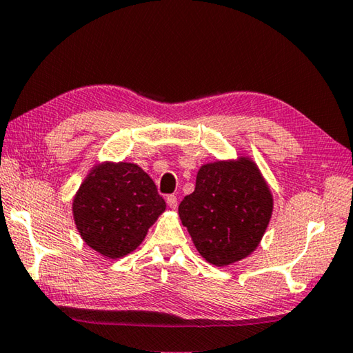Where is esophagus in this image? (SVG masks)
Masks as SVG:
<instances>
[{
	"label": "esophagus",
	"instance_id": "1",
	"mask_svg": "<svg viewBox=\"0 0 353 353\" xmlns=\"http://www.w3.org/2000/svg\"><path fill=\"white\" fill-rule=\"evenodd\" d=\"M166 203H168L170 208H176L177 207V197L174 194L166 196Z\"/></svg>",
	"mask_w": 353,
	"mask_h": 353
}]
</instances>
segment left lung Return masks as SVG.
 I'll return each instance as SVG.
<instances>
[{"instance_id":"left-lung-1","label":"left lung","mask_w":353,"mask_h":353,"mask_svg":"<svg viewBox=\"0 0 353 353\" xmlns=\"http://www.w3.org/2000/svg\"><path fill=\"white\" fill-rule=\"evenodd\" d=\"M273 213V194L252 159L216 160L197 171L179 217L205 261L234 264L258 248Z\"/></svg>"}]
</instances>
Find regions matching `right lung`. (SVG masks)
I'll return each instance as SVG.
<instances>
[{
	"mask_svg": "<svg viewBox=\"0 0 353 353\" xmlns=\"http://www.w3.org/2000/svg\"><path fill=\"white\" fill-rule=\"evenodd\" d=\"M165 208L152 179L131 162L94 165L72 201L81 239L110 259L134 252Z\"/></svg>",
	"mask_w": 353,
	"mask_h": 353,
	"instance_id": "add662e5",
	"label": "right lung"
}]
</instances>
